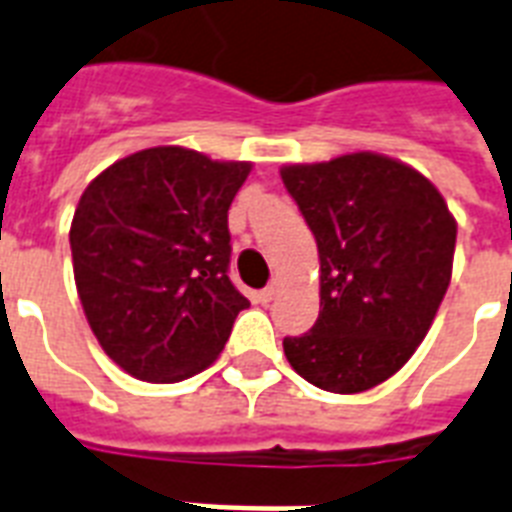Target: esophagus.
I'll use <instances>...</instances> for the list:
<instances>
[{"mask_svg": "<svg viewBox=\"0 0 512 512\" xmlns=\"http://www.w3.org/2000/svg\"><path fill=\"white\" fill-rule=\"evenodd\" d=\"M276 292H279V284H271V287H265L257 292V300H260V303H271L273 297H276Z\"/></svg>", "mask_w": 512, "mask_h": 512, "instance_id": "1", "label": "esophagus"}]
</instances>
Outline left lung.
<instances>
[{
  "instance_id": "obj_1",
  "label": "left lung",
  "mask_w": 512,
  "mask_h": 512,
  "mask_svg": "<svg viewBox=\"0 0 512 512\" xmlns=\"http://www.w3.org/2000/svg\"><path fill=\"white\" fill-rule=\"evenodd\" d=\"M281 180L319 247L321 311L284 353L329 393L380 385L412 358L452 281L457 220L428 177L358 151L284 164Z\"/></svg>"
}]
</instances>
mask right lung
Here are the masks:
<instances>
[{
	"mask_svg": "<svg viewBox=\"0 0 512 512\" xmlns=\"http://www.w3.org/2000/svg\"><path fill=\"white\" fill-rule=\"evenodd\" d=\"M252 162L143 148L100 172L71 220L74 281L100 348L146 382H180L225 348L249 300L228 279V209Z\"/></svg>",
	"mask_w": 512,
	"mask_h": 512,
	"instance_id": "1",
	"label": "right lung"
}]
</instances>
